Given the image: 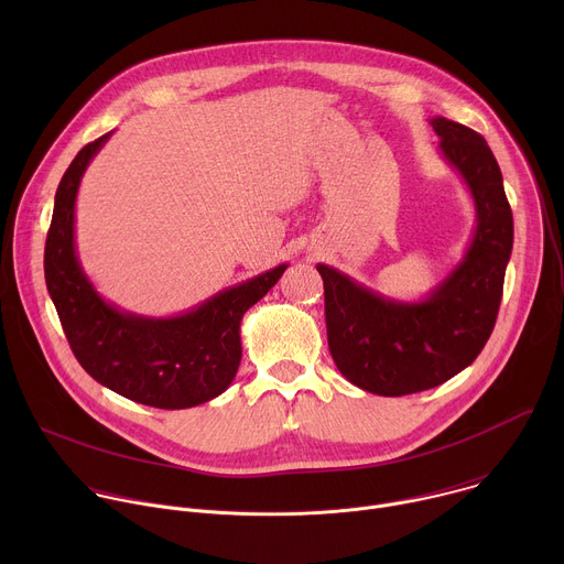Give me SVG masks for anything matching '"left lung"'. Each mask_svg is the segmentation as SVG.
I'll return each instance as SVG.
<instances>
[{
	"mask_svg": "<svg viewBox=\"0 0 564 564\" xmlns=\"http://www.w3.org/2000/svg\"><path fill=\"white\" fill-rule=\"evenodd\" d=\"M431 124L475 205V231L462 261L422 301L388 299L330 265H316L339 372L383 397L435 388L475 361L494 333L513 248V214L487 140L440 116Z\"/></svg>",
	"mask_w": 564,
	"mask_h": 564,
	"instance_id": "left-lung-1",
	"label": "left lung"
}]
</instances>
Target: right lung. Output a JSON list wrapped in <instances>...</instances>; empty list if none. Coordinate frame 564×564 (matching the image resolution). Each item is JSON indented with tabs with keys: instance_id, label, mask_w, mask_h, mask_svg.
Instances as JSON below:
<instances>
[{
	"instance_id": "obj_1",
	"label": "right lung",
	"mask_w": 564,
	"mask_h": 564,
	"mask_svg": "<svg viewBox=\"0 0 564 564\" xmlns=\"http://www.w3.org/2000/svg\"><path fill=\"white\" fill-rule=\"evenodd\" d=\"M111 133L89 142L59 181L44 248V276L68 346L98 383L153 409H192L218 397L240 364V321L288 263L231 285L176 316H142L105 301L75 250V198Z\"/></svg>"
}]
</instances>
